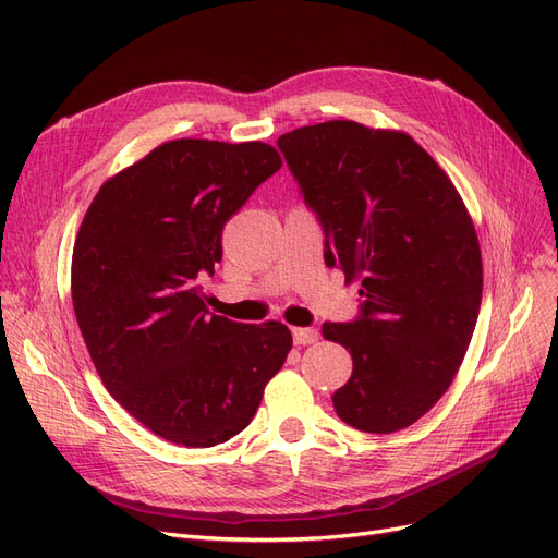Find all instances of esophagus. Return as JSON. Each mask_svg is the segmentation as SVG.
I'll use <instances>...</instances> for the list:
<instances>
[{
    "instance_id": "34e87169",
    "label": "esophagus",
    "mask_w": 558,
    "mask_h": 558,
    "mask_svg": "<svg viewBox=\"0 0 558 558\" xmlns=\"http://www.w3.org/2000/svg\"><path fill=\"white\" fill-rule=\"evenodd\" d=\"M318 340V332L314 328H293V342L298 347L314 344Z\"/></svg>"
}]
</instances>
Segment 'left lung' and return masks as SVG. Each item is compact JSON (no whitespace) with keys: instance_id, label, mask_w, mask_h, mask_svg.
Returning a JSON list of instances; mask_svg holds the SVG:
<instances>
[{"instance_id":"8db88e82","label":"left lung","mask_w":558,"mask_h":558,"mask_svg":"<svg viewBox=\"0 0 558 558\" xmlns=\"http://www.w3.org/2000/svg\"><path fill=\"white\" fill-rule=\"evenodd\" d=\"M324 228V258L361 279V312L324 324L353 359L332 396L363 433L412 426L440 400L468 351L482 302V253L453 183L410 134L353 121L277 140Z\"/></svg>"}]
</instances>
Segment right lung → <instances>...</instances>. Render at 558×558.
<instances>
[{"label":"right lung","instance_id":"1","mask_svg":"<svg viewBox=\"0 0 558 558\" xmlns=\"http://www.w3.org/2000/svg\"><path fill=\"white\" fill-rule=\"evenodd\" d=\"M279 167L263 142L174 140L111 177L81 223L72 300L97 375L174 445L242 433L293 347L279 320L211 314L199 286L221 263L228 218Z\"/></svg>","mask_w":558,"mask_h":558}]
</instances>
